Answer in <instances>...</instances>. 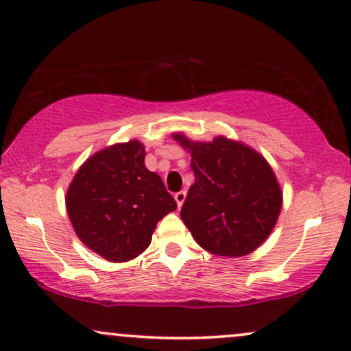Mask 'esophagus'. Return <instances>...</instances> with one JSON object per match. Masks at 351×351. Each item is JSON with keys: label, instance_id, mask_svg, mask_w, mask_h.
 Here are the masks:
<instances>
[{"label": "esophagus", "instance_id": "esophagus-1", "mask_svg": "<svg viewBox=\"0 0 351 351\" xmlns=\"http://www.w3.org/2000/svg\"><path fill=\"white\" fill-rule=\"evenodd\" d=\"M175 200H176V204H178V207H181V205H183V202L186 200V191H180V193H176Z\"/></svg>", "mask_w": 351, "mask_h": 351}]
</instances>
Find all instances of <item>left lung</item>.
<instances>
[{
  "instance_id": "1",
  "label": "left lung",
  "mask_w": 351,
  "mask_h": 351,
  "mask_svg": "<svg viewBox=\"0 0 351 351\" xmlns=\"http://www.w3.org/2000/svg\"><path fill=\"white\" fill-rule=\"evenodd\" d=\"M173 139L191 152L195 181L181 208L195 242L210 254L244 256L268 239L282 207V191L263 156L217 136L212 143Z\"/></svg>"
}]
</instances>
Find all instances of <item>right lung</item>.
<instances>
[{
  "label": "right lung",
  "mask_w": 351,
  "mask_h": 351,
  "mask_svg": "<svg viewBox=\"0 0 351 351\" xmlns=\"http://www.w3.org/2000/svg\"><path fill=\"white\" fill-rule=\"evenodd\" d=\"M136 139L96 152L80 167L65 195L80 241L102 258L121 263L147 249L157 223L176 202L157 173L144 165Z\"/></svg>",
  "instance_id": "obj_1"
}]
</instances>
